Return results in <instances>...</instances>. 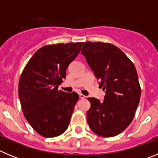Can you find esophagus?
Returning <instances> with one entry per match:
<instances>
[{
	"instance_id": "34e87169",
	"label": "esophagus",
	"mask_w": 158,
	"mask_h": 158,
	"mask_svg": "<svg viewBox=\"0 0 158 158\" xmlns=\"http://www.w3.org/2000/svg\"><path fill=\"white\" fill-rule=\"evenodd\" d=\"M79 97H80L81 99H85L86 97V96H85V95H83V94H81V93H80V94H79Z\"/></svg>"
}]
</instances>
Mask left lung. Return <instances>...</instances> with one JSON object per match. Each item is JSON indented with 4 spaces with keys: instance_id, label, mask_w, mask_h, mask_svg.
Wrapping results in <instances>:
<instances>
[{
    "instance_id": "1",
    "label": "left lung",
    "mask_w": 158,
    "mask_h": 158,
    "mask_svg": "<svg viewBox=\"0 0 158 158\" xmlns=\"http://www.w3.org/2000/svg\"><path fill=\"white\" fill-rule=\"evenodd\" d=\"M81 54L105 91L104 100L89 98V127L102 137L118 135L133 120L139 104L141 89L136 69L127 55L110 43H84Z\"/></svg>"
}]
</instances>
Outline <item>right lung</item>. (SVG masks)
<instances>
[{
	"label": "right lung",
	"mask_w": 158,
	"mask_h": 158,
	"mask_svg": "<svg viewBox=\"0 0 158 158\" xmlns=\"http://www.w3.org/2000/svg\"><path fill=\"white\" fill-rule=\"evenodd\" d=\"M83 43H60L41 47L31 58L19 82L23 115L32 128L46 138L67 129L79 96L58 91L66 69L80 53Z\"/></svg>",
	"instance_id": "right-lung-1"
}]
</instances>
